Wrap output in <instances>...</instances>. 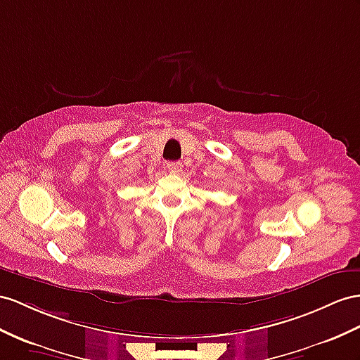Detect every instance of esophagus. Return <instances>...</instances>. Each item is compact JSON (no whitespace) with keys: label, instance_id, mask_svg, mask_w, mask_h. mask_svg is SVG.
Masks as SVG:
<instances>
[{"label":"esophagus","instance_id":"1","mask_svg":"<svg viewBox=\"0 0 360 360\" xmlns=\"http://www.w3.org/2000/svg\"><path fill=\"white\" fill-rule=\"evenodd\" d=\"M167 169H169L170 173H178V172H181V169H182V162H179V161H172V162L167 164Z\"/></svg>","mask_w":360,"mask_h":360}]
</instances>
